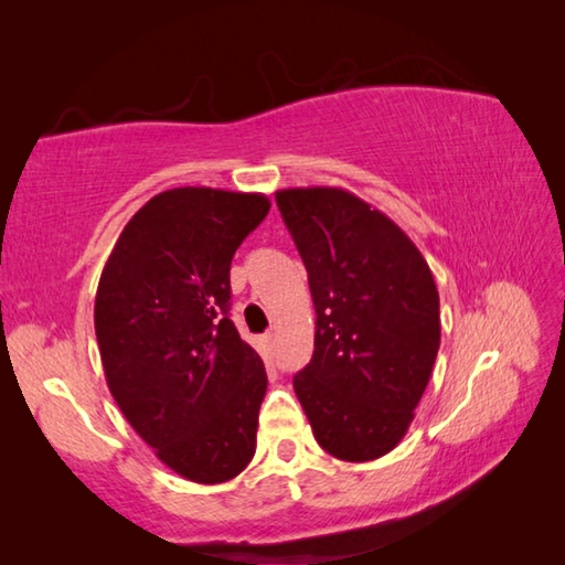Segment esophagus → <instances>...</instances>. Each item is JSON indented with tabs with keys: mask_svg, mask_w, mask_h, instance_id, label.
<instances>
[{
	"mask_svg": "<svg viewBox=\"0 0 565 565\" xmlns=\"http://www.w3.org/2000/svg\"><path fill=\"white\" fill-rule=\"evenodd\" d=\"M260 341H263V347H266V351L275 349V333H266V337H263Z\"/></svg>",
	"mask_w": 565,
	"mask_h": 565,
	"instance_id": "1",
	"label": "esophagus"
}]
</instances>
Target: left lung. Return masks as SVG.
<instances>
[{
    "instance_id": "obj_1",
    "label": "left lung",
    "mask_w": 565,
    "mask_h": 565,
    "mask_svg": "<svg viewBox=\"0 0 565 565\" xmlns=\"http://www.w3.org/2000/svg\"><path fill=\"white\" fill-rule=\"evenodd\" d=\"M317 309L312 361L292 380L317 444L349 463L393 451L441 343L439 290L419 248L341 188L275 192Z\"/></svg>"
}]
</instances>
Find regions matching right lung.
I'll return each instance as SVG.
<instances>
[{
	"instance_id": "obj_1",
	"label": "right lung",
	"mask_w": 565,
	"mask_h": 565,
	"mask_svg": "<svg viewBox=\"0 0 565 565\" xmlns=\"http://www.w3.org/2000/svg\"><path fill=\"white\" fill-rule=\"evenodd\" d=\"M268 210L260 192H160L124 226L97 287L111 397L170 470L202 486L236 478L256 454L268 377L228 319V270Z\"/></svg>"
}]
</instances>
